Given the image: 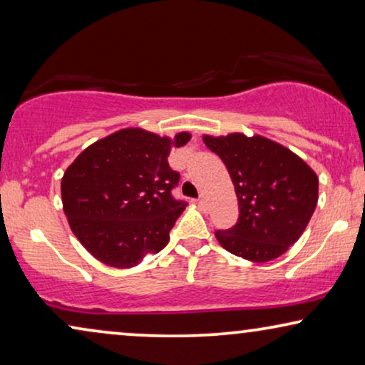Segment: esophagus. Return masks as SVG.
Instances as JSON below:
<instances>
[{"mask_svg": "<svg viewBox=\"0 0 365 365\" xmlns=\"http://www.w3.org/2000/svg\"><path fill=\"white\" fill-rule=\"evenodd\" d=\"M196 204L199 207H204V206H206V201H204V197L201 196L199 199H196Z\"/></svg>", "mask_w": 365, "mask_h": 365, "instance_id": "34e87169", "label": "esophagus"}]
</instances>
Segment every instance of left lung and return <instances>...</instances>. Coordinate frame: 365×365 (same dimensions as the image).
<instances>
[{"label": "left lung", "instance_id": "8db88e82", "mask_svg": "<svg viewBox=\"0 0 365 365\" xmlns=\"http://www.w3.org/2000/svg\"><path fill=\"white\" fill-rule=\"evenodd\" d=\"M202 141L226 164L239 204L237 222L216 231L219 244L252 262L282 256L317 206V174L291 149L257 134L202 136Z\"/></svg>", "mask_w": 365, "mask_h": 365}]
</instances>
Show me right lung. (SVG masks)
I'll return each mask as SVG.
<instances>
[{
	"instance_id": "add662e5",
	"label": "right lung",
	"mask_w": 365,
	"mask_h": 365,
	"mask_svg": "<svg viewBox=\"0 0 365 365\" xmlns=\"http://www.w3.org/2000/svg\"><path fill=\"white\" fill-rule=\"evenodd\" d=\"M189 133L171 138L126 128L88 146L61 179L63 209L78 241L111 267L138 266L166 247L187 204L173 197L179 173L169 168L171 148Z\"/></svg>"
}]
</instances>
